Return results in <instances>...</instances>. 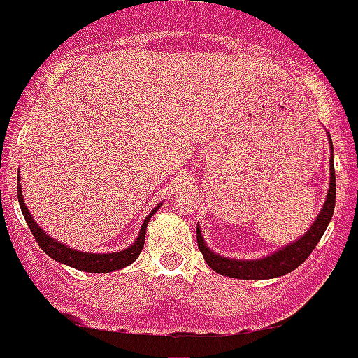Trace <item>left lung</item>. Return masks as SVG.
<instances>
[{"label":"left lung","instance_id":"8db88e82","mask_svg":"<svg viewBox=\"0 0 358 358\" xmlns=\"http://www.w3.org/2000/svg\"><path fill=\"white\" fill-rule=\"evenodd\" d=\"M329 146H331V179H329V189L327 196H325L324 205H322L320 212H318L317 219L313 224L308 228V231L292 243H287L282 249L275 250V252L268 254V256L259 257V259H231V257H224L221 254H215L210 247L205 243L203 235H201L200 224L196 226V242L198 249L203 254V259L207 261L208 266L215 271V273L222 275V277L229 278H240V280H268V278L284 277V275L291 273L292 270L303 264L311 254V250L317 247L320 242L322 235L327 229L329 222H331L332 214H334L336 205V176H334V158H332V139L331 134L327 132Z\"/></svg>","mask_w":358,"mask_h":358}]
</instances>
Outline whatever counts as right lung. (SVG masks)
Segmentation results:
<instances>
[{
    "instance_id": "1",
    "label": "right lung",
    "mask_w": 358,
    "mask_h": 358,
    "mask_svg": "<svg viewBox=\"0 0 358 358\" xmlns=\"http://www.w3.org/2000/svg\"><path fill=\"white\" fill-rule=\"evenodd\" d=\"M17 198H19V205L22 208L24 219H26L27 226H29L31 233L36 238L38 245L43 249V252L47 256H50L52 259L59 261V263L66 264V266L74 268V270L87 271V273H109V271L122 270V268L129 266L134 261L137 259V256L141 254L144 247V240H146V226L150 222L151 215L162 207V203H158L153 210L148 214V217L144 219L143 226L139 229V235H137L136 242L130 243L127 249L118 250V252H83V250H76L69 245H64L59 240H54L52 236L47 235V231H43L40 224L34 221V217L31 215L29 208L24 203V194H22V186H20V174L19 180H17Z\"/></svg>"
}]
</instances>
